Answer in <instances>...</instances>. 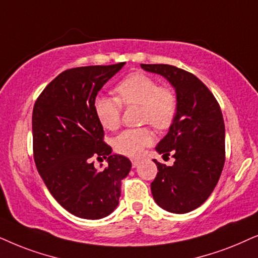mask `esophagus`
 <instances>
[{"mask_svg":"<svg viewBox=\"0 0 258 258\" xmlns=\"http://www.w3.org/2000/svg\"><path fill=\"white\" fill-rule=\"evenodd\" d=\"M131 161H132V166L133 167L138 166V164L140 163V160L139 159H136V158H133V159H131Z\"/></svg>","mask_w":258,"mask_h":258,"instance_id":"1","label":"esophagus"}]
</instances>
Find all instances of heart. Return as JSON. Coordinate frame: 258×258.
Here are the masks:
<instances>
[{
  "label": "heart",
  "instance_id": "heart-1",
  "mask_svg": "<svg viewBox=\"0 0 258 258\" xmlns=\"http://www.w3.org/2000/svg\"><path fill=\"white\" fill-rule=\"evenodd\" d=\"M118 98L98 95L94 99V113L102 127L114 131L120 125L122 105L139 106L140 121L151 123L157 130L172 125L177 114V95L171 88L159 87L157 80L144 73H133L116 85ZM153 142L149 127L122 131L113 140L116 152L128 157L139 156Z\"/></svg>",
  "mask_w": 258,
  "mask_h": 258
}]
</instances>
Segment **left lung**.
I'll use <instances>...</instances> for the list:
<instances>
[{
	"label": "left lung",
	"instance_id": "1",
	"mask_svg": "<svg viewBox=\"0 0 258 258\" xmlns=\"http://www.w3.org/2000/svg\"><path fill=\"white\" fill-rule=\"evenodd\" d=\"M159 74L176 91L177 114L156 151L172 153V166L158 163L151 183L154 202L172 214L201 207L212 194L225 161V126L214 94L194 74L170 64H140Z\"/></svg>",
	"mask_w": 258,
	"mask_h": 258
}]
</instances>
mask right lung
<instances>
[{"instance_id": "add662e5", "label": "right lung", "mask_w": 258, "mask_h": 258, "mask_svg": "<svg viewBox=\"0 0 258 258\" xmlns=\"http://www.w3.org/2000/svg\"><path fill=\"white\" fill-rule=\"evenodd\" d=\"M123 64L64 71L43 89L34 105L36 169L57 203L77 217L100 219L112 214L119 204L121 180L131 171L130 159L111 154L94 113L98 92ZM93 156L107 159L109 165L97 170Z\"/></svg>"}]
</instances>
